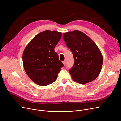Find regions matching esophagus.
I'll list each match as a JSON object with an SVG mask.
<instances>
[{
    "label": "esophagus",
    "mask_w": 121,
    "mask_h": 121,
    "mask_svg": "<svg viewBox=\"0 0 121 121\" xmlns=\"http://www.w3.org/2000/svg\"><path fill=\"white\" fill-rule=\"evenodd\" d=\"M62 63H63V64H64V65H65V64H66V61L65 60L64 61L62 62Z\"/></svg>",
    "instance_id": "1"
}]
</instances>
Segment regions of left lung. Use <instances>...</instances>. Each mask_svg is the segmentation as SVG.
I'll return each instance as SVG.
<instances>
[{"label": "left lung", "mask_w": 121, "mask_h": 121, "mask_svg": "<svg viewBox=\"0 0 121 121\" xmlns=\"http://www.w3.org/2000/svg\"><path fill=\"white\" fill-rule=\"evenodd\" d=\"M63 39L74 56V64L69 71L73 81L84 84L95 80L103 63L102 54L95 43L79 30L64 33Z\"/></svg>", "instance_id": "obj_1"}]
</instances>
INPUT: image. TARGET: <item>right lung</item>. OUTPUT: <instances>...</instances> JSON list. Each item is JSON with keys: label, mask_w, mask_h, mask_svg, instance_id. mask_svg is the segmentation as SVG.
<instances>
[{"label": "right lung", "mask_w": 121, "mask_h": 121, "mask_svg": "<svg viewBox=\"0 0 121 121\" xmlns=\"http://www.w3.org/2000/svg\"><path fill=\"white\" fill-rule=\"evenodd\" d=\"M61 32L46 30L34 36L22 54L24 69L32 81L40 86L54 82L64 65L54 50Z\"/></svg>", "instance_id": "obj_1"}]
</instances>
